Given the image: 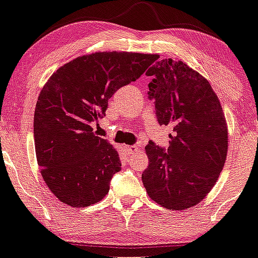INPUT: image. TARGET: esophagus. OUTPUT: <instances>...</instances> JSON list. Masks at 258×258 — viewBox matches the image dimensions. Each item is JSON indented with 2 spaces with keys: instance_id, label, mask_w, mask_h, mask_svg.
Segmentation results:
<instances>
[{
  "instance_id": "esophagus-1",
  "label": "esophagus",
  "mask_w": 258,
  "mask_h": 258,
  "mask_svg": "<svg viewBox=\"0 0 258 258\" xmlns=\"http://www.w3.org/2000/svg\"><path fill=\"white\" fill-rule=\"evenodd\" d=\"M124 148H125V150L129 155L130 154H135V152L139 151V148H138L137 145H129V146H124Z\"/></svg>"
}]
</instances>
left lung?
Instances as JSON below:
<instances>
[{"label":"left lung","instance_id":"8db88e82","mask_svg":"<svg viewBox=\"0 0 258 258\" xmlns=\"http://www.w3.org/2000/svg\"><path fill=\"white\" fill-rule=\"evenodd\" d=\"M157 59L146 71L154 77L148 95L160 125H171L173 133L167 149L149 141L150 162L141 178L152 201L185 210L203 201L218 181L228 128L218 96L201 74L179 60Z\"/></svg>","mask_w":258,"mask_h":258}]
</instances>
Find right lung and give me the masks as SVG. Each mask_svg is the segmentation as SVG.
<instances>
[{
	"mask_svg": "<svg viewBox=\"0 0 258 258\" xmlns=\"http://www.w3.org/2000/svg\"><path fill=\"white\" fill-rule=\"evenodd\" d=\"M155 60L156 55L125 51L84 55L61 66L40 91L35 154L44 181L60 202L81 208L106 197L121 163L92 124L106 115L115 91L137 81Z\"/></svg>",
	"mask_w": 258,
	"mask_h": 258,
	"instance_id": "obj_1",
	"label": "right lung"
}]
</instances>
